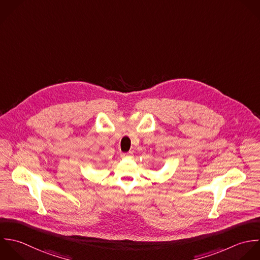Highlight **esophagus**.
<instances>
[{
  "instance_id": "1",
  "label": "esophagus",
  "mask_w": 260,
  "mask_h": 260,
  "mask_svg": "<svg viewBox=\"0 0 260 260\" xmlns=\"http://www.w3.org/2000/svg\"><path fill=\"white\" fill-rule=\"evenodd\" d=\"M133 152H128V153H122L121 155H120V157L121 158H127V157H133Z\"/></svg>"
}]
</instances>
